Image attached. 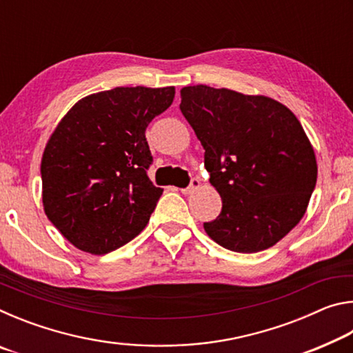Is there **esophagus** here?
I'll return each mask as SVG.
<instances>
[{
    "instance_id": "1",
    "label": "esophagus",
    "mask_w": 353,
    "mask_h": 353,
    "mask_svg": "<svg viewBox=\"0 0 353 353\" xmlns=\"http://www.w3.org/2000/svg\"><path fill=\"white\" fill-rule=\"evenodd\" d=\"M199 185H201L199 179H193V181H191V183H190V187L183 188V190H181V191H182L183 194H191V193H194V191L199 188Z\"/></svg>"
}]
</instances>
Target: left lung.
Instances as JSON below:
<instances>
[{
	"label": "left lung",
	"instance_id": "1",
	"mask_svg": "<svg viewBox=\"0 0 353 353\" xmlns=\"http://www.w3.org/2000/svg\"><path fill=\"white\" fill-rule=\"evenodd\" d=\"M181 112L223 199L219 216L204 223L207 235L241 254L279 243L303 218L318 179L314 149L294 113L263 94L208 85L183 87Z\"/></svg>",
	"mask_w": 353,
	"mask_h": 353
}]
</instances>
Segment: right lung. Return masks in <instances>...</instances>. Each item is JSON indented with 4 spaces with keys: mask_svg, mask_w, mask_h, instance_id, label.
<instances>
[{
    "mask_svg": "<svg viewBox=\"0 0 353 353\" xmlns=\"http://www.w3.org/2000/svg\"><path fill=\"white\" fill-rule=\"evenodd\" d=\"M176 88L117 87L67 112L41 157L48 219L83 252L103 255L145 229L163 190L146 170V128L172 104Z\"/></svg>",
    "mask_w": 353,
    "mask_h": 353,
    "instance_id": "obj_1",
    "label": "right lung"
}]
</instances>
